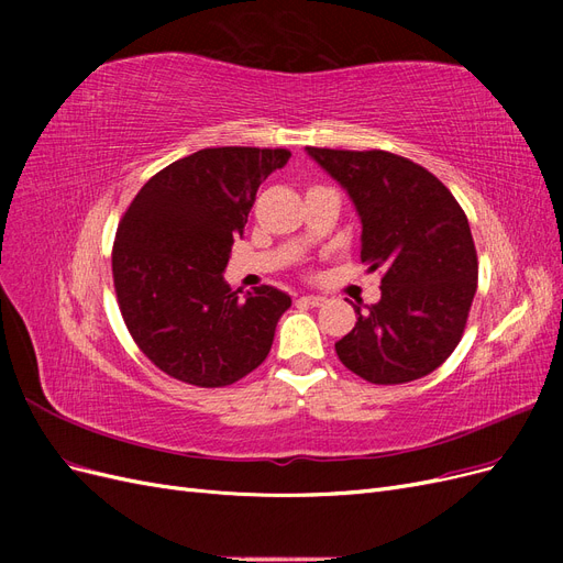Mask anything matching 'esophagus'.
Here are the masks:
<instances>
[{
	"label": "esophagus",
	"instance_id": "1",
	"mask_svg": "<svg viewBox=\"0 0 563 563\" xmlns=\"http://www.w3.org/2000/svg\"><path fill=\"white\" fill-rule=\"evenodd\" d=\"M300 300H302V302H308V305H312V308H319V305L327 302V298H323V296H302Z\"/></svg>",
	"mask_w": 563,
	"mask_h": 563
}]
</instances>
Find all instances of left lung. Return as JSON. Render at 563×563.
<instances>
[{
	"label": "left lung",
	"instance_id": "1",
	"mask_svg": "<svg viewBox=\"0 0 563 563\" xmlns=\"http://www.w3.org/2000/svg\"><path fill=\"white\" fill-rule=\"evenodd\" d=\"M362 218V263L380 300L356 308L338 360L373 385H401L444 364L465 333L479 263L465 211L428 168L385 150L308 147Z\"/></svg>",
	"mask_w": 563,
	"mask_h": 563
}]
</instances>
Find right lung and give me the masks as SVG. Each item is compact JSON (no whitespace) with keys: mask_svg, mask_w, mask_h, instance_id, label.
Listing matches in <instances>:
<instances>
[{"mask_svg":"<svg viewBox=\"0 0 563 563\" xmlns=\"http://www.w3.org/2000/svg\"><path fill=\"white\" fill-rule=\"evenodd\" d=\"M284 147H207L152 176L119 220L112 279L133 343L166 376L225 387L258 368L291 298L225 284L234 236Z\"/></svg>","mask_w":563,"mask_h":563,"instance_id":"right-lung-1","label":"right lung"}]
</instances>
